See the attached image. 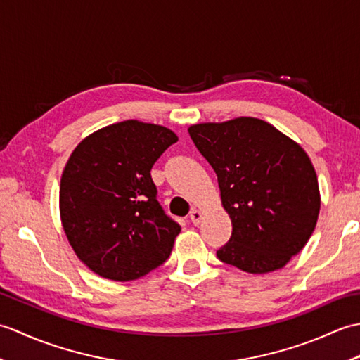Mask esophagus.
<instances>
[{"label": "esophagus", "mask_w": 360, "mask_h": 360, "mask_svg": "<svg viewBox=\"0 0 360 360\" xmlns=\"http://www.w3.org/2000/svg\"><path fill=\"white\" fill-rule=\"evenodd\" d=\"M190 221H192L193 223V226H198L201 223V219H202V213L198 210V209H192V212H190Z\"/></svg>", "instance_id": "obj_1"}]
</instances>
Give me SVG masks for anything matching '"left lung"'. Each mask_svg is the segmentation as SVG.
<instances>
[{
    "instance_id": "obj_1",
    "label": "left lung",
    "mask_w": 360,
    "mask_h": 360,
    "mask_svg": "<svg viewBox=\"0 0 360 360\" xmlns=\"http://www.w3.org/2000/svg\"><path fill=\"white\" fill-rule=\"evenodd\" d=\"M188 134L215 170L232 219L231 240L217 257L250 274L281 269L319 218L317 174L307 153L255 117L193 125Z\"/></svg>"
}]
</instances>
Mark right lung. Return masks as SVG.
I'll use <instances>...</instances> for the list:
<instances>
[{"label": "right lung", "instance_id": "obj_1", "mask_svg": "<svg viewBox=\"0 0 360 360\" xmlns=\"http://www.w3.org/2000/svg\"><path fill=\"white\" fill-rule=\"evenodd\" d=\"M174 142L165 127L124 120L72 151L60 182V215L74 252L101 277L136 280L170 257L181 226L159 204L150 172Z\"/></svg>", "mask_w": 360, "mask_h": 360}]
</instances>
